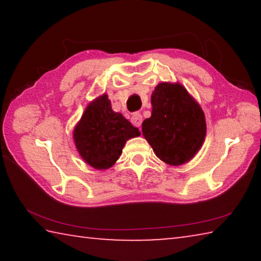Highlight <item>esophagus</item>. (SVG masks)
<instances>
[{"mask_svg":"<svg viewBox=\"0 0 261 261\" xmlns=\"http://www.w3.org/2000/svg\"><path fill=\"white\" fill-rule=\"evenodd\" d=\"M131 122L135 126L139 127L141 125V122H143V116H141L140 113H135L131 117Z\"/></svg>","mask_w":261,"mask_h":261,"instance_id":"1","label":"esophagus"}]
</instances>
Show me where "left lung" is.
Listing matches in <instances>:
<instances>
[{"instance_id": "left-lung-1", "label": "left lung", "mask_w": 261, "mask_h": 261, "mask_svg": "<svg viewBox=\"0 0 261 261\" xmlns=\"http://www.w3.org/2000/svg\"><path fill=\"white\" fill-rule=\"evenodd\" d=\"M151 103V117L143 122L144 138L167 165L189 162L206 137L205 114L200 105L182 84L167 82L154 88Z\"/></svg>"}]
</instances>
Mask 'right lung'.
<instances>
[{
    "mask_svg": "<svg viewBox=\"0 0 261 261\" xmlns=\"http://www.w3.org/2000/svg\"><path fill=\"white\" fill-rule=\"evenodd\" d=\"M140 136L139 130L112 109L108 95L91 101L73 129V141L79 155L94 169L115 165L126 140Z\"/></svg>",
    "mask_w": 261,
    "mask_h": 261,
    "instance_id": "right-lung-1",
    "label": "right lung"
}]
</instances>
